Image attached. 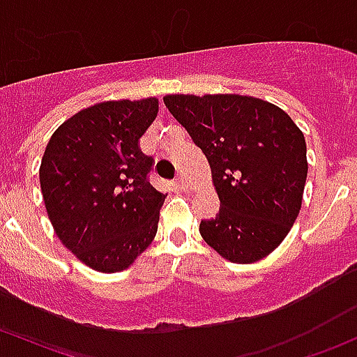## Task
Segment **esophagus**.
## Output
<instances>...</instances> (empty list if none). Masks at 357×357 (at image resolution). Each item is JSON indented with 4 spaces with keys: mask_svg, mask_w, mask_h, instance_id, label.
Listing matches in <instances>:
<instances>
[{
    "mask_svg": "<svg viewBox=\"0 0 357 357\" xmlns=\"http://www.w3.org/2000/svg\"><path fill=\"white\" fill-rule=\"evenodd\" d=\"M176 185L181 190H185V192L188 190V181H186V178H183V176H178V178H176Z\"/></svg>",
    "mask_w": 357,
    "mask_h": 357,
    "instance_id": "34e87169",
    "label": "esophagus"
}]
</instances>
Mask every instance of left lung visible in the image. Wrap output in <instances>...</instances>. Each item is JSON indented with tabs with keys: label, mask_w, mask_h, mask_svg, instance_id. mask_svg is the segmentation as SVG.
I'll list each match as a JSON object with an SVG mask.
<instances>
[{
	"label": "left lung",
	"mask_w": 357,
	"mask_h": 357,
	"mask_svg": "<svg viewBox=\"0 0 357 357\" xmlns=\"http://www.w3.org/2000/svg\"><path fill=\"white\" fill-rule=\"evenodd\" d=\"M172 117L207 157L219 214L202 219L207 245L236 264L271 254L302 205L305 139L287 112L240 95H169Z\"/></svg>",
	"instance_id": "left-lung-1"
}]
</instances>
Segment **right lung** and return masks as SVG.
Returning a JSON list of instances; mask_svg holds the SVG:
<instances>
[{"mask_svg": "<svg viewBox=\"0 0 357 357\" xmlns=\"http://www.w3.org/2000/svg\"><path fill=\"white\" fill-rule=\"evenodd\" d=\"M157 98L103 102L63 122L39 169L56 236L102 273L129 268L155 238L164 193L149 181L153 157L139 138L155 121Z\"/></svg>", "mask_w": 357, "mask_h": 357, "instance_id": "obj_1", "label": "right lung"}]
</instances>
